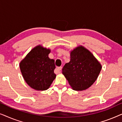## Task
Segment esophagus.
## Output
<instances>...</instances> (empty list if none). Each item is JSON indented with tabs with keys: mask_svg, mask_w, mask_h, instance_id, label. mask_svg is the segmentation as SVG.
<instances>
[{
	"mask_svg": "<svg viewBox=\"0 0 122 122\" xmlns=\"http://www.w3.org/2000/svg\"><path fill=\"white\" fill-rule=\"evenodd\" d=\"M61 68H62V67L61 66H60V67H57L56 68V71H58V72L60 73L61 72Z\"/></svg>",
	"mask_w": 122,
	"mask_h": 122,
	"instance_id": "34e87169",
	"label": "esophagus"
}]
</instances>
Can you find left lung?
Returning a JSON list of instances; mask_svg holds the SVG:
<instances>
[{"label":"left lung","instance_id":"1","mask_svg":"<svg viewBox=\"0 0 122 122\" xmlns=\"http://www.w3.org/2000/svg\"><path fill=\"white\" fill-rule=\"evenodd\" d=\"M102 66L90 51L78 46L71 53V61L62 69V73L75 91L90 87L97 79Z\"/></svg>","mask_w":122,"mask_h":122}]
</instances>
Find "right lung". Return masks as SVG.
I'll return each instance as SVG.
<instances>
[{
  "label": "right lung",
  "instance_id": "obj_1",
  "mask_svg": "<svg viewBox=\"0 0 122 122\" xmlns=\"http://www.w3.org/2000/svg\"><path fill=\"white\" fill-rule=\"evenodd\" d=\"M49 49L37 46L28 53L20 63V68L26 83L33 89H48L56 75L54 61L48 57Z\"/></svg>",
  "mask_w": 122,
  "mask_h": 122
}]
</instances>
